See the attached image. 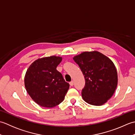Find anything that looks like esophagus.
I'll use <instances>...</instances> for the list:
<instances>
[{"label": "esophagus", "mask_w": 135, "mask_h": 135, "mask_svg": "<svg viewBox=\"0 0 135 135\" xmlns=\"http://www.w3.org/2000/svg\"><path fill=\"white\" fill-rule=\"evenodd\" d=\"M70 86H73L74 85V81H71L70 82Z\"/></svg>", "instance_id": "34e87169"}]
</instances>
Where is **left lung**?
Instances as JSON below:
<instances>
[{"mask_svg":"<svg viewBox=\"0 0 135 135\" xmlns=\"http://www.w3.org/2000/svg\"><path fill=\"white\" fill-rule=\"evenodd\" d=\"M73 59L85 79L83 99L91 105L104 104L113 96L118 84V74L113 62L97 51H84Z\"/></svg>","mask_w":135,"mask_h":135,"instance_id":"8db88e82","label":"left lung"}]
</instances>
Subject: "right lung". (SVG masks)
Wrapping results in <instances>:
<instances>
[{
    "label": "right lung",
    "instance_id": "obj_1",
    "mask_svg": "<svg viewBox=\"0 0 135 135\" xmlns=\"http://www.w3.org/2000/svg\"><path fill=\"white\" fill-rule=\"evenodd\" d=\"M62 57L52 56L38 59L25 73V87L34 102L42 107L52 108L64 99L70 85L56 70Z\"/></svg>",
    "mask_w": 135,
    "mask_h": 135
}]
</instances>
